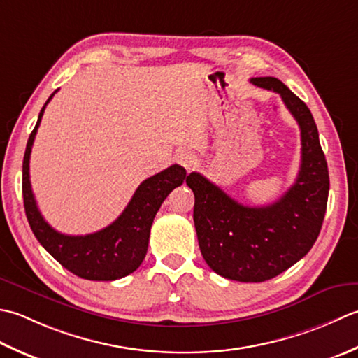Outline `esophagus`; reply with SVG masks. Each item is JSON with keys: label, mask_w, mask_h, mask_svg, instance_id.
<instances>
[{"label": "esophagus", "mask_w": 358, "mask_h": 358, "mask_svg": "<svg viewBox=\"0 0 358 358\" xmlns=\"http://www.w3.org/2000/svg\"><path fill=\"white\" fill-rule=\"evenodd\" d=\"M174 160H176L179 165L184 166L187 171H189V170H192V166H193V162H194V156L192 155V151L179 150L176 155H174Z\"/></svg>", "instance_id": "1"}]
</instances>
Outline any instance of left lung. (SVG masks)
<instances>
[{"label":"left lung","mask_w":358,"mask_h":358,"mask_svg":"<svg viewBox=\"0 0 358 358\" xmlns=\"http://www.w3.org/2000/svg\"><path fill=\"white\" fill-rule=\"evenodd\" d=\"M250 82L278 92L301 129V166L295 184L264 207L243 206L196 171L187 176V185L194 193L199 249L211 271L233 281L261 282L287 271L312 249L324 220L329 171L304 101L275 77Z\"/></svg>","instance_id":"8db88e82"}]
</instances>
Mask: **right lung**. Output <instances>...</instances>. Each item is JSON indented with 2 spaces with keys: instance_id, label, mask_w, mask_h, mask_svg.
Wrapping results in <instances>:
<instances>
[{
  "instance_id": "right-lung-1",
  "label": "right lung",
  "mask_w": 358,
  "mask_h": 358,
  "mask_svg": "<svg viewBox=\"0 0 358 358\" xmlns=\"http://www.w3.org/2000/svg\"><path fill=\"white\" fill-rule=\"evenodd\" d=\"M54 94L41 108L38 120L26 145L23 160V199L29 225L38 243L64 268L80 278L91 281H114L123 278L142 264L148 250L150 230L157 210L166 196L174 188L182 185L187 171L184 166L171 165L155 176L145 179L117 220L96 233L85 236H71L54 230L36 207L31 178H29V159H31L34 138L45 108Z\"/></svg>"
}]
</instances>
